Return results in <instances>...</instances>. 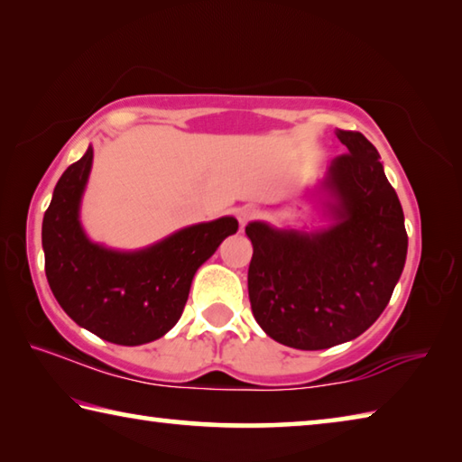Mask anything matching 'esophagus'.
Wrapping results in <instances>:
<instances>
[{
	"label": "esophagus",
	"instance_id": "1",
	"mask_svg": "<svg viewBox=\"0 0 462 462\" xmlns=\"http://www.w3.org/2000/svg\"><path fill=\"white\" fill-rule=\"evenodd\" d=\"M256 216V209L253 206H242L238 212H236V217H238V224H240V230L246 228V224L253 220V217Z\"/></svg>",
	"mask_w": 462,
	"mask_h": 462
}]
</instances>
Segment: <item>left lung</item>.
I'll use <instances>...</instances> for the list:
<instances>
[{
  "label": "left lung",
  "mask_w": 462,
  "mask_h": 462,
  "mask_svg": "<svg viewBox=\"0 0 462 462\" xmlns=\"http://www.w3.org/2000/svg\"><path fill=\"white\" fill-rule=\"evenodd\" d=\"M346 154L324 179L334 224L301 234L253 222L248 297L273 340L322 350L361 336L387 308L408 254L400 198L361 132L338 130Z\"/></svg>",
  "instance_id": "1"
}]
</instances>
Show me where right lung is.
<instances>
[{
	"label": "right lung",
	"mask_w": 462,
	"mask_h": 462,
	"mask_svg": "<svg viewBox=\"0 0 462 462\" xmlns=\"http://www.w3.org/2000/svg\"><path fill=\"white\" fill-rule=\"evenodd\" d=\"M93 161L89 146L60 175L42 220L44 271L59 306L73 322L107 342L138 346L165 336L181 318L195 271L238 222L195 224L156 245L120 253L93 245L79 203Z\"/></svg>",
	"instance_id": "1"
}]
</instances>
